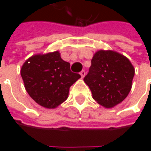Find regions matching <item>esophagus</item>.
<instances>
[{
  "mask_svg": "<svg viewBox=\"0 0 151 151\" xmlns=\"http://www.w3.org/2000/svg\"><path fill=\"white\" fill-rule=\"evenodd\" d=\"M79 74H80V76H81V78H83L85 77V75H86V71H84V70H83V71H81Z\"/></svg>",
  "mask_w": 151,
  "mask_h": 151,
  "instance_id": "1",
  "label": "esophagus"
}]
</instances>
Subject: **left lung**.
<instances>
[{"label":"left lung","mask_w":151,"mask_h":151,"mask_svg":"<svg viewBox=\"0 0 151 151\" xmlns=\"http://www.w3.org/2000/svg\"><path fill=\"white\" fill-rule=\"evenodd\" d=\"M134 75V66L128 58L114 50H101L93 55L84 81L93 100L106 108H111L128 96Z\"/></svg>","instance_id":"obj_1"}]
</instances>
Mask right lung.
<instances>
[{"label":"right lung","instance_id":"obj_1","mask_svg":"<svg viewBox=\"0 0 151 151\" xmlns=\"http://www.w3.org/2000/svg\"><path fill=\"white\" fill-rule=\"evenodd\" d=\"M21 76L29 95L49 109L66 101L71 86L80 78L71 72L70 63L64 61L58 50L29 58L21 68Z\"/></svg>","mask_w":151,"mask_h":151}]
</instances>
